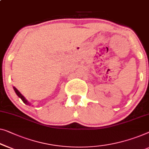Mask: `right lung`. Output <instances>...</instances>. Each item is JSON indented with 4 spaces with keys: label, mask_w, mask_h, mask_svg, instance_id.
<instances>
[{
    "label": "right lung",
    "mask_w": 149,
    "mask_h": 149,
    "mask_svg": "<svg viewBox=\"0 0 149 149\" xmlns=\"http://www.w3.org/2000/svg\"><path fill=\"white\" fill-rule=\"evenodd\" d=\"M13 89H14V91H15V93H16V94L17 95V96L19 97H20L21 99V100H22L23 101V103H25V104H27V105H30V103L28 102V101L25 100V98L24 97H23L22 95H21V93L18 90H17L15 87H13Z\"/></svg>",
    "instance_id": "right-lung-1"
}]
</instances>
